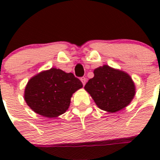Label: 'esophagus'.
I'll return each mask as SVG.
<instances>
[{"label":"esophagus","mask_w":160,"mask_h":160,"mask_svg":"<svg viewBox=\"0 0 160 160\" xmlns=\"http://www.w3.org/2000/svg\"><path fill=\"white\" fill-rule=\"evenodd\" d=\"M81 81H82V82L83 86H85V84H86V82H87V78H86L85 77H82Z\"/></svg>","instance_id":"34e87169"}]
</instances>
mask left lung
Instances as JSON below:
<instances>
[{
	"mask_svg": "<svg viewBox=\"0 0 160 160\" xmlns=\"http://www.w3.org/2000/svg\"><path fill=\"white\" fill-rule=\"evenodd\" d=\"M94 74L84 88L101 110L114 113L129 105L135 87L128 73L104 65L95 69Z\"/></svg>",
	"mask_w": 160,
	"mask_h": 160,
	"instance_id": "obj_1",
	"label": "left lung"
}]
</instances>
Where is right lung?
Segmentation results:
<instances>
[{
    "mask_svg": "<svg viewBox=\"0 0 160 160\" xmlns=\"http://www.w3.org/2000/svg\"><path fill=\"white\" fill-rule=\"evenodd\" d=\"M82 87V82L72 73L51 68L28 82L24 97L27 105L37 114L56 118L67 111L72 94Z\"/></svg>",
    "mask_w": 160,
    "mask_h": 160,
    "instance_id": "obj_1",
    "label": "right lung"
}]
</instances>
